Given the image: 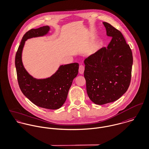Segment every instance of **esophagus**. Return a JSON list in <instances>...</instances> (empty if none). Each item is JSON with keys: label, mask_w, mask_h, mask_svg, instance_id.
Listing matches in <instances>:
<instances>
[{"label": "esophagus", "mask_w": 149, "mask_h": 149, "mask_svg": "<svg viewBox=\"0 0 149 149\" xmlns=\"http://www.w3.org/2000/svg\"><path fill=\"white\" fill-rule=\"evenodd\" d=\"M84 70H85V67L83 65H80V67H79V73L80 74H83L84 73Z\"/></svg>", "instance_id": "34e87169"}]
</instances>
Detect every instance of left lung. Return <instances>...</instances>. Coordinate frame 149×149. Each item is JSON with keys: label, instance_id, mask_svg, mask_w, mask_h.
Instances as JSON below:
<instances>
[{"label": "left lung", "instance_id": "obj_1", "mask_svg": "<svg viewBox=\"0 0 149 149\" xmlns=\"http://www.w3.org/2000/svg\"><path fill=\"white\" fill-rule=\"evenodd\" d=\"M103 24L111 40L107 48H101L84 60L87 94L97 105L114 102L127 91L133 61L122 33L107 22Z\"/></svg>", "mask_w": 149, "mask_h": 149}]
</instances>
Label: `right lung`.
<instances>
[{"label":"right lung","mask_w":149,"mask_h":149,"mask_svg":"<svg viewBox=\"0 0 149 149\" xmlns=\"http://www.w3.org/2000/svg\"><path fill=\"white\" fill-rule=\"evenodd\" d=\"M48 26L31 29L23 36L15 56L17 81L21 91L38 107L48 109L61 108L66 101L69 88L79 72L77 63L62 65L50 77L37 79L31 76L24 67L22 55L26 41L28 39L47 35Z\"/></svg>","instance_id":"right-lung-1"}]
</instances>
